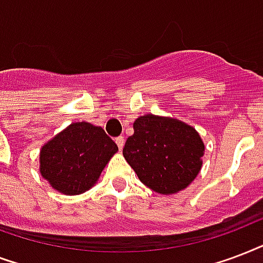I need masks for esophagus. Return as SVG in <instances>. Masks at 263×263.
<instances>
[{
    "instance_id": "obj_1",
    "label": "esophagus",
    "mask_w": 263,
    "mask_h": 263,
    "mask_svg": "<svg viewBox=\"0 0 263 263\" xmlns=\"http://www.w3.org/2000/svg\"><path fill=\"white\" fill-rule=\"evenodd\" d=\"M115 142H117L118 148L122 151V148H123V145H125V138L122 137V136H121V137H117V138H115Z\"/></svg>"
}]
</instances>
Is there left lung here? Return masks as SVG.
Returning a JSON list of instances; mask_svg holds the SVG:
<instances>
[{"label":"left lung","instance_id":"left-lung-1","mask_svg":"<svg viewBox=\"0 0 263 263\" xmlns=\"http://www.w3.org/2000/svg\"><path fill=\"white\" fill-rule=\"evenodd\" d=\"M123 156L142 184L162 195L185 189L199 174L204 144L192 126L146 114L133 123Z\"/></svg>","mask_w":263,"mask_h":263}]
</instances>
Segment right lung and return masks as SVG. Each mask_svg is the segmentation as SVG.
<instances>
[{
    "label": "right lung",
    "instance_id": "1",
    "mask_svg": "<svg viewBox=\"0 0 263 263\" xmlns=\"http://www.w3.org/2000/svg\"><path fill=\"white\" fill-rule=\"evenodd\" d=\"M117 152L118 145L100 126L77 122L41 148L40 173L60 193L81 195L97 182Z\"/></svg>",
    "mask_w": 263,
    "mask_h": 263
}]
</instances>
